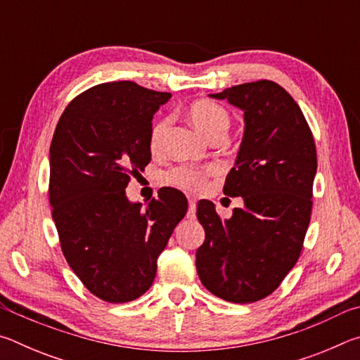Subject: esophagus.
Listing matches in <instances>:
<instances>
[{
	"instance_id": "esophagus-1",
	"label": "esophagus",
	"mask_w": 360,
	"mask_h": 360,
	"mask_svg": "<svg viewBox=\"0 0 360 360\" xmlns=\"http://www.w3.org/2000/svg\"><path fill=\"white\" fill-rule=\"evenodd\" d=\"M195 211H197V202H195V198H188L187 219H195Z\"/></svg>"
}]
</instances>
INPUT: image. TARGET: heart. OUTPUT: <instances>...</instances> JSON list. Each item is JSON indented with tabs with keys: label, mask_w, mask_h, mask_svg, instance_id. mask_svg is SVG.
<instances>
[{
	"label": "heart",
	"mask_w": 360,
	"mask_h": 360,
	"mask_svg": "<svg viewBox=\"0 0 360 360\" xmlns=\"http://www.w3.org/2000/svg\"><path fill=\"white\" fill-rule=\"evenodd\" d=\"M188 119L210 139L216 136H225L230 127V114L227 112V109L210 100H198L192 103L191 108H188ZM169 124H172L169 117H160L152 124L149 133V148L152 152H158L162 149ZM205 174L206 172L181 167L172 169L167 174V179L173 186L186 188V191H197L203 184Z\"/></svg>",
	"instance_id": "1"
}]
</instances>
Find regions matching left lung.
I'll return each instance as SVG.
<instances>
[{
	"label": "left lung",
	"instance_id": "obj_1",
	"mask_svg": "<svg viewBox=\"0 0 360 360\" xmlns=\"http://www.w3.org/2000/svg\"><path fill=\"white\" fill-rule=\"evenodd\" d=\"M210 96L245 112V135L224 186L245 206L221 219L211 202H198L205 243L195 265L211 294L252 303L278 289L300 257L311 217L316 146L302 109L276 82L240 84Z\"/></svg>",
	"mask_w": 360,
	"mask_h": 360
}]
</instances>
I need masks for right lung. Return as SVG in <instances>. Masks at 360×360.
<instances>
[{"instance_id":"1","label":"right lung","mask_w":360,"mask_h":360,"mask_svg":"<svg viewBox=\"0 0 360 360\" xmlns=\"http://www.w3.org/2000/svg\"><path fill=\"white\" fill-rule=\"evenodd\" d=\"M169 98L131 81L95 85L66 106L53 133L49 202L60 245L85 288L109 303L150 288L158 255L187 212L184 193L172 187L146 210L125 195L150 162L152 119Z\"/></svg>"}]
</instances>
